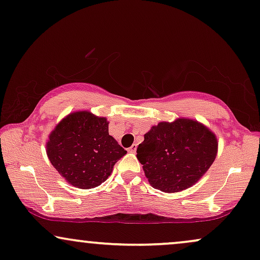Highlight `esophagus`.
I'll list each match as a JSON object with an SVG mask.
<instances>
[{"label":"esophagus","mask_w":260,"mask_h":260,"mask_svg":"<svg viewBox=\"0 0 260 260\" xmlns=\"http://www.w3.org/2000/svg\"><path fill=\"white\" fill-rule=\"evenodd\" d=\"M136 149H137V144L134 143L133 146H131L129 149H127V151H130V153H136Z\"/></svg>","instance_id":"1"}]
</instances>
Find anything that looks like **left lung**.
Wrapping results in <instances>:
<instances>
[{"label": "left lung", "mask_w": 260, "mask_h": 260, "mask_svg": "<svg viewBox=\"0 0 260 260\" xmlns=\"http://www.w3.org/2000/svg\"><path fill=\"white\" fill-rule=\"evenodd\" d=\"M217 138L197 120L179 118L160 122L138 144L137 159L150 185L162 192H179L203 177L217 154Z\"/></svg>", "instance_id": "left-lung-1"}]
</instances>
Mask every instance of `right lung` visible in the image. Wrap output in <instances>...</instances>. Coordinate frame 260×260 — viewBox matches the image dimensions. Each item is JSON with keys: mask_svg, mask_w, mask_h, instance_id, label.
I'll return each instance as SVG.
<instances>
[{"mask_svg": "<svg viewBox=\"0 0 260 260\" xmlns=\"http://www.w3.org/2000/svg\"><path fill=\"white\" fill-rule=\"evenodd\" d=\"M46 153L58 173L79 188L104 183L114 164L126 154L109 135V122L88 111L70 113L57 124L46 143Z\"/></svg>", "mask_w": 260, "mask_h": 260, "instance_id": "1", "label": "right lung"}]
</instances>
